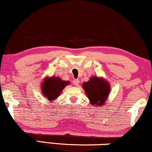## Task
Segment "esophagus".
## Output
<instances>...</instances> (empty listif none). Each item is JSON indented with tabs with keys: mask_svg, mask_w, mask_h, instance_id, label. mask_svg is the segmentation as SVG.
I'll return each instance as SVG.
<instances>
[{
	"mask_svg": "<svg viewBox=\"0 0 152 152\" xmlns=\"http://www.w3.org/2000/svg\"><path fill=\"white\" fill-rule=\"evenodd\" d=\"M73 84H74V85L78 86V85H79V84H80V80L78 79L74 80V81H73Z\"/></svg>",
	"mask_w": 152,
	"mask_h": 152,
	"instance_id": "34e87169",
	"label": "esophagus"
}]
</instances>
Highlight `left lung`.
Returning <instances> with one entry per match:
<instances>
[{
	"label": "left lung",
	"instance_id": "obj_1",
	"mask_svg": "<svg viewBox=\"0 0 152 152\" xmlns=\"http://www.w3.org/2000/svg\"><path fill=\"white\" fill-rule=\"evenodd\" d=\"M82 86L91 104L104 106L110 92V86L107 82L102 78L92 77Z\"/></svg>",
	"mask_w": 152,
	"mask_h": 152
}]
</instances>
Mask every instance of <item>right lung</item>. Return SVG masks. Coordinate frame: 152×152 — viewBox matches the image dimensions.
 <instances>
[{"mask_svg":"<svg viewBox=\"0 0 152 152\" xmlns=\"http://www.w3.org/2000/svg\"><path fill=\"white\" fill-rule=\"evenodd\" d=\"M69 84V82L63 81L61 78L56 77L46 78L42 85V92L44 94V96L46 97L49 102H51L52 100L58 97L63 88Z\"/></svg>","mask_w":152,"mask_h":152,"instance_id":"obj_1","label":"right lung"}]
</instances>
